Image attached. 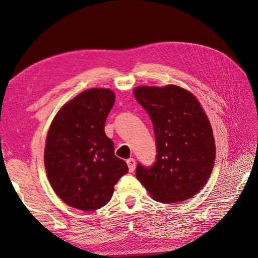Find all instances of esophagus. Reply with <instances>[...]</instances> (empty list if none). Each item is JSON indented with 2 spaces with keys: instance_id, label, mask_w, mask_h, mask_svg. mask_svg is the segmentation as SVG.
<instances>
[{
  "instance_id": "34e87169",
  "label": "esophagus",
  "mask_w": 258,
  "mask_h": 258,
  "mask_svg": "<svg viewBox=\"0 0 258 258\" xmlns=\"http://www.w3.org/2000/svg\"><path fill=\"white\" fill-rule=\"evenodd\" d=\"M127 166H128V170L131 171V172H133L134 171V169H135V160L133 158H130V159H127Z\"/></svg>"
}]
</instances>
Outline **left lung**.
Wrapping results in <instances>:
<instances>
[{"label":"left lung","instance_id":"left-lung-1","mask_svg":"<svg viewBox=\"0 0 258 258\" xmlns=\"http://www.w3.org/2000/svg\"><path fill=\"white\" fill-rule=\"evenodd\" d=\"M134 97L152 121L157 156L137 166V178L153 200L191 199L210 178L215 159L212 127L198 99L177 86L138 87Z\"/></svg>","mask_w":258,"mask_h":258}]
</instances>
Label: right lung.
Segmentation results:
<instances>
[{
  "label": "right lung",
  "instance_id": "1",
  "mask_svg": "<svg viewBox=\"0 0 258 258\" xmlns=\"http://www.w3.org/2000/svg\"><path fill=\"white\" fill-rule=\"evenodd\" d=\"M114 102L109 89H89L65 104L50 125L46 172L55 193L70 207L82 211L102 208L119 178L128 171L105 133Z\"/></svg>",
  "mask_w": 258,
  "mask_h": 258
}]
</instances>
